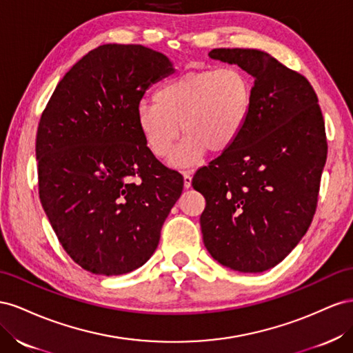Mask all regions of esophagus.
<instances>
[{
	"label": "esophagus",
	"instance_id": "esophagus-1",
	"mask_svg": "<svg viewBox=\"0 0 353 353\" xmlns=\"http://www.w3.org/2000/svg\"><path fill=\"white\" fill-rule=\"evenodd\" d=\"M190 185H192V176H190L189 173H185L183 174V186L188 189V188H190Z\"/></svg>",
	"mask_w": 353,
	"mask_h": 353
}]
</instances>
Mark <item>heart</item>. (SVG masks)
Masks as SVG:
<instances>
[{
  "label": "heart",
  "instance_id": "1",
  "mask_svg": "<svg viewBox=\"0 0 353 353\" xmlns=\"http://www.w3.org/2000/svg\"><path fill=\"white\" fill-rule=\"evenodd\" d=\"M253 106V83L236 66L189 72L161 85L154 103L137 106L136 121L145 143L159 159L173 154L180 130L186 137L173 164L186 167L232 146Z\"/></svg>",
  "mask_w": 353,
  "mask_h": 353
}]
</instances>
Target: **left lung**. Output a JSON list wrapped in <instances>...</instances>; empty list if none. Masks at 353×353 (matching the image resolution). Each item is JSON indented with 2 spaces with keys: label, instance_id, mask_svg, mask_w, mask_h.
I'll return each mask as SVG.
<instances>
[{
  "label": "left lung",
  "instance_id": "8db88e82",
  "mask_svg": "<svg viewBox=\"0 0 353 353\" xmlns=\"http://www.w3.org/2000/svg\"><path fill=\"white\" fill-rule=\"evenodd\" d=\"M211 59L253 75V106L236 142L199 168L201 232L219 263L245 274L276 266L314 219L327 161L315 90L296 70L254 48H214Z\"/></svg>",
  "mask_w": 353,
  "mask_h": 353
}]
</instances>
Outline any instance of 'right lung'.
<instances>
[{"label":"right lung","mask_w":353,"mask_h":353,"mask_svg":"<svg viewBox=\"0 0 353 353\" xmlns=\"http://www.w3.org/2000/svg\"><path fill=\"white\" fill-rule=\"evenodd\" d=\"M167 56L105 44L60 79L38 124V194L69 257L123 275L158 247L183 177L150 152L136 121L146 90L173 74Z\"/></svg>","instance_id":"right-lung-1"}]
</instances>
